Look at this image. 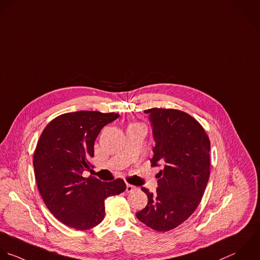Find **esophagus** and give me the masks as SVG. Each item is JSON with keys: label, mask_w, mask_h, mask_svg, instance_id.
Masks as SVG:
<instances>
[{"label": "esophagus", "mask_w": 260, "mask_h": 260, "mask_svg": "<svg viewBox=\"0 0 260 260\" xmlns=\"http://www.w3.org/2000/svg\"><path fill=\"white\" fill-rule=\"evenodd\" d=\"M135 189H137V187L136 186H134V185H132V184H126V191L127 192H132V191H134Z\"/></svg>", "instance_id": "1"}]
</instances>
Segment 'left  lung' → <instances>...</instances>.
<instances>
[{
	"label": "left lung",
	"instance_id": "8db88e82",
	"mask_svg": "<svg viewBox=\"0 0 260 260\" xmlns=\"http://www.w3.org/2000/svg\"><path fill=\"white\" fill-rule=\"evenodd\" d=\"M156 146L152 166L162 165L156 175L158 187L149 192L147 207L137 218L158 232H166L185 222L199 207L210 173L211 142L202 124L188 113L177 109L151 108Z\"/></svg>",
	"mask_w": 260,
	"mask_h": 260
}]
</instances>
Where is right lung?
Returning <instances> with one entry per match:
<instances>
[{"label": "right lung", "instance_id": "add662e5", "mask_svg": "<svg viewBox=\"0 0 260 260\" xmlns=\"http://www.w3.org/2000/svg\"><path fill=\"white\" fill-rule=\"evenodd\" d=\"M119 114L81 110L53 118L43 129L33 155L39 193L50 213L68 227L83 231L100 224L104 202L126 189L117 178L103 182L83 177L94 157L100 131Z\"/></svg>", "mask_w": 260, "mask_h": 260}]
</instances>
